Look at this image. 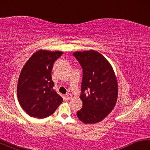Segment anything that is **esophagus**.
<instances>
[{
    "instance_id": "esophagus-1",
    "label": "esophagus",
    "mask_w": 150,
    "mask_h": 150,
    "mask_svg": "<svg viewBox=\"0 0 150 150\" xmlns=\"http://www.w3.org/2000/svg\"><path fill=\"white\" fill-rule=\"evenodd\" d=\"M71 98H72V95H71V94H69V93L66 94V98H67L68 100H69Z\"/></svg>"
}]
</instances>
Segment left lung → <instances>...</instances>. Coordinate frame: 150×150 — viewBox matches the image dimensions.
Listing matches in <instances>:
<instances>
[{
    "mask_svg": "<svg viewBox=\"0 0 150 150\" xmlns=\"http://www.w3.org/2000/svg\"><path fill=\"white\" fill-rule=\"evenodd\" d=\"M83 69L80 98L83 102L77 116L85 124L102 121L112 110L118 97V83L112 67L95 50L73 54Z\"/></svg>",
    "mask_w": 150,
    "mask_h": 150,
    "instance_id": "1",
    "label": "left lung"
}]
</instances>
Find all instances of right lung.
Returning <instances> with one entry per match:
<instances>
[{
    "instance_id": "1",
    "label": "right lung",
    "mask_w": 150,
    "mask_h": 150,
    "mask_svg": "<svg viewBox=\"0 0 150 150\" xmlns=\"http://www.w3.org/2000/svg\"><path fill=\"white\" fill-rule=\"evenodd\" d=\"M62 52L39 50L28 60L20 74L17 86L18 100L30 116L44 118L52 115L63 102L53 89L52 70Z\"/></svg>"
}]
</instances>
